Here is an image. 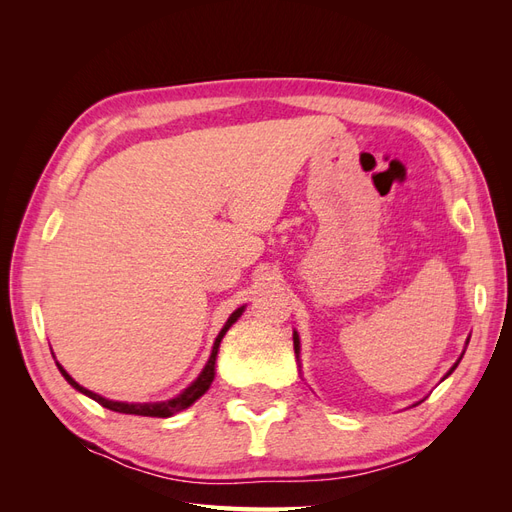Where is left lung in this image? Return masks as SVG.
Instances as JSON below:
<instances>
[{"label":"left lung","mask_w":512,"mask_h":512,"mask_svg":"<svg viewBox=\"0 0 512 512\" xmlns=\"http://www.w3.org/2000/svg\"><path fill=\"white\" fill-rule=\"evenodd\" d=\"M292 342H294V354H297V361H299V367H301V359H299V354H301V342H299V333H297V331L292 333ZM466 346H468V342H466ZM463 352H466V350H463ZM463 352H461V356H459V359H457V363L451 367V371H448V374H446L444 378H448V376L453 374L455 367H457V365H459V361L463 359ZM299 371H301V369H299Z\"/></svg>","instance_id":"1"}]
</instances>
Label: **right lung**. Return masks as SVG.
<instances>
[{"mask_svg":"<svg viewBox=\"0 0 512 512\" xmlns=\"http://www.w3.org/2000/svg\"><path fill=\"white\" fill-rule=\"evenodd\" d=\"M243 312H245V305L237 307L235 312H232V314L228 316V320H226V324L222 327V331L218 333V337H215L209 361H207V365L203 367V371H200V374H198V378L188 386V389H183L177 397L166 399V401H147V404H128V401L106 399V397H102V395H98V393H94V391L85 389V386H81V384L76 382V380L68 374V371H66L64 367H61L57 361H55V365H57V369L61 371V376H64V378L68 380V384L72 386V389H76L79 393H83V395L91 397L94 401H98L100 406H104V408H108V410L121 412V414L168 418V416H173V414H177V412H183L185 408H190L196 399H200V397H203V395L209 391V386H211V382H213V378H215V361H218V352H220L222 339H224L226 331L232 327V324H235V322L243 316Z\"/></svg>","mask_w":512,"mask_h":512,"instance_id":"add662e5","label":"right lung"}]
</instances>
